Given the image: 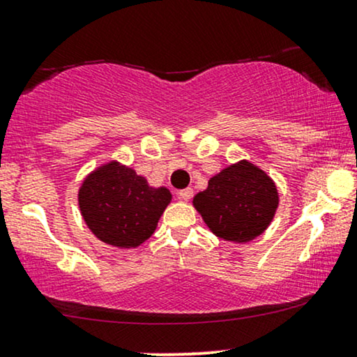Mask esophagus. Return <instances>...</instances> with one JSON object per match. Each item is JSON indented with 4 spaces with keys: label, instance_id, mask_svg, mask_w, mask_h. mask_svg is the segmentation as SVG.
Listing matches in <instances>:
<instances>
[{
    "label": "esophagus",
    "instance_id": "esophagus-1",
    "mask_svg": "<svg viewBox=\"0 0 357 357\" xmlns=\"http://www.w3.org/2000/svg\"><path fill=\"white\" fill-rule=\"evenodd\" d=\"M178 197L183 201H190L192 197V188H186V190H181L178 192Z\"/></svg>",
    "mask_w": 357,
    "mask_h": 357
}]
</instances>
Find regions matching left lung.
Here are the masks:
<instances>
[{"label": "left lung", "mask_w": 357, "mask_h": 357, "mask_svg": "<svg viewBox=\"0 0 357 357\" xmlns=\"http://www.w3.org/2000/svg\"><path fill=\"white\" fill-rule=\"evenodd\" d=\"M192 204L218 238L248 243L271 225L279 195L261 167L243 160L213 176Z\"/></svg>", "instance_id": "obj_1"}]
</instances>
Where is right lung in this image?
Masks as SVG:
<instances>
[{
    "label": "right lung",
    "instance_id": "obj_1",
    "mask_svg": "<svg viewBox=\"0 0 357 357\" xmlns=\"http://www.w3.org/2000/svg\"><path fill=\"white\" fill-rule=\"evenodd\" d=\"M169 203V190L151 188L118 161L88 174L78 192L81 216L91 233L116 248H136L151 238Z\"/></svg>",
    "mask_w": 357,
    "mask_h": 357
}]
</instances>
